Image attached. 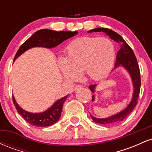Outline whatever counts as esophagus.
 <instances>
[{"label": "esophagus", "instance_id": "1", "mask_svg": "<svg viewBox=\"0 0 152 152\" xmlns=\"http://www.w3.org/2000/svg\"><path fill=\"white\" fill-rule=\"evenodd\" d=\"M81 88H83V86H81V85H78V86H75L74 90L76 91V90H78V89H81Z\"/></svg>", "mask_w": 152, "mask_h": 152}]
</instances>
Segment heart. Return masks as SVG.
I'll use <instances>...</instances> for the list:
<instances>
[{
	"instance_id": "b5f03b06",
	"label": "heart",
	"mask_w": 152,
	"mask_h": 152,
	"mask_svg": "<svg viewBox=\"0 0 152 152\" xmlns=\"http://www.w3.org/2000/svg\"><path fill=\"white\" fill-rule=\"evenodd\" d=\"M65 58L58 61V69L66 80L75 81L83 71L92 81L106 77L115 60L114 43L106 37L83 36L72 41L64 50Z\"/></svg>"
}]
</instances>
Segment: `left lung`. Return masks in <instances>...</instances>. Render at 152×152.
<instances>
[{"instance_id":"left-lung-1","label":"left lung","mask_w":152,"mask_h":152,"mask_svg":"<svg viewBox=\"0 0 152 152\" xmlns=\"http://www.w3.org/2000/svg\"><path fill=\"white\" fill-rule=\"evenodd\" d=\"M92 32H104L109 36L110 38L116 43H118L120 46V49L117 52L116 58V64H115L114 69L122 66L129 74L131 78H132V83H133L134 92L133 96H132V101L129 103L126 108H125L121 112L116 114L109 117L104 118H98L91 115L92 120L96 123L101 124H113L118 123L123 121L129 114L133 111L135 106H137V100L139 98V93H140L141 87V78H140V71H139V64L137 63V58L135 56L133 50L129 46L128 43L124 40V38L116 33L115 31L111 30V29L106 28H97L92 29L88 31V33ZM96 84L91 85L88 88L94 93ZM94 95L92 96V102H94Z\"/></svg>"}]
</instances>
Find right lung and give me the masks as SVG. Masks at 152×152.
Returning a JSON list of instances; mask_svg holds the SVG:
<instances>
[{
  "label": "right lung",
  "instance_id": "add662e5",
  "mask_svg": "<svg viewBox=\"0 0 152 152\" xmlns=\"http://www.w3.org/2000/svg\"><path fill=\"white\" fill-rule=\"evenodd\" d=\"M78 34L77 31H56L49 29H41L36 31L20 46L14 57V61L26 50L33 47H44L51 48L57 46L63 41L73 37ZM68 95L56 101L49 109L41 113L28 112L20 107L13 95V102L18 114L26 121L35 126L46 127L53 125L58 121L61 114L64 103Z\"/></svg>",
  "mask_w": 152,
  "mask_h": 152
}]
</instances>
